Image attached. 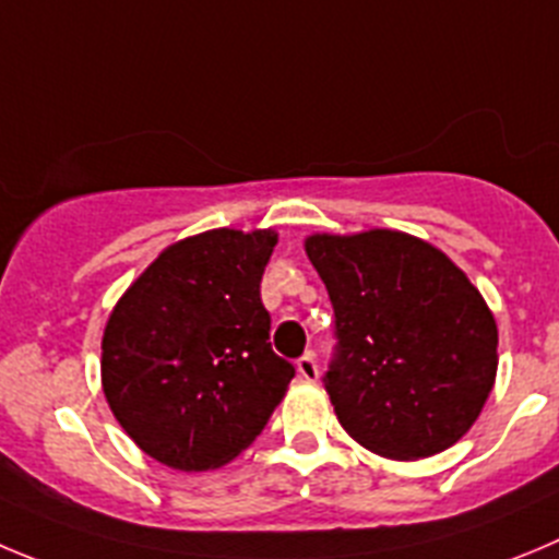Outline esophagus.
I'll list each match as a JSON object with an SVG mask.
<instances>
[{"label": "esophagus", "mask_w": 559, "mask_h": 559, "mask_svg": "<svg viewBox=\"0 0 559 559\" xmlns=\"http://www.w3.org/2000/svg\"><path fill=\"white\" fill-rule=\"evenodd\" d=\"M297 374L304 380H309V383H314V380L320 378V367H317L314 353H306L304 358H297Z\"/></svg>", "instance_id": "34e87169"}]
</instances>
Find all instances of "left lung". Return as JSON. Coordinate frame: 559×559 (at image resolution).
Returning <instances> with one entry per match:
<instances>
[{
  "instance_id": "1",
  "label": "left lung",
  "mask_w": 559,
  "mask_h": 559,
  "mask_svg": "<svg viewBox=\"0 0 559 559\" xmlns=\"http://www.w3.org/2000/svg\"><path fill=\"white\" fill-rule=\"evenodd\" d=\"M333 306L322 378L358 444L394 461L447 450L497 378V322L444 253L403 231L306 239Z\"/></svg>"
}]
</instances>
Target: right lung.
Wrapping results in <instances>:
<instances>
[{"mask_svg": "<svg viewBox=\"0 0 559 559\" xmlns=\"http://www.w3.org/2000/svg\"><path fill=\"white\" fill-rule=\"evenodd\" d=\"M273 231L187 237L156 255L109 314L104 397L134 444L206 472L255 441L295 367L270 347L262 275Z\"/></svg>", "mask_w": 559, "mask_h": 559, "instance_id": "1", "label": "right lung"}]
</instances>
